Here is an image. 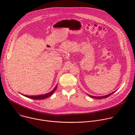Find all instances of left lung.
Masks as SVG:
<instances>
[{
  "label": "left lung",
  "instance_id": "obj_1",
  "mask_svg": "<svg viewBox=\"0 0 135 135\" xmlns=\"http://www.w3.org/2000/svg\"><path fill=\"white\" fill-rule=\"evenodd\" d=\"M115 92V91L113 92H112V93H110V94H107V95H104V96H101V97H95V96H92V95H89L90 96V97L93 98H96V99H102V98H107V97H108L109 96H110V95L113 94Z\"/></svg>",
  "mask_w": 135,
  "mask_h": 135
}]
</instances>
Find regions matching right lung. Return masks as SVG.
<instances>
[{"label": "right lung", "instance_id": "add662e5", "mask_svg": "<svg viewBox=\"0 0 135 135\" xmlns=\"http://www.w3.org/2000/svg\"><path fill=\"white\" fill-rule=\"evenodd\" d=\"M56 88H57V85L55 86V87L54 88V89H53L52 91H51L50 92L47 93H46V94H44L37 95H24V94H22V95L25 96V97H27V98H31V99H35V100L43 99L46 98L50 97V96H51V95L54 92V91H55Z\"/></svg>", "mask_w": 135, "mask_h": 135}]
</instances>
